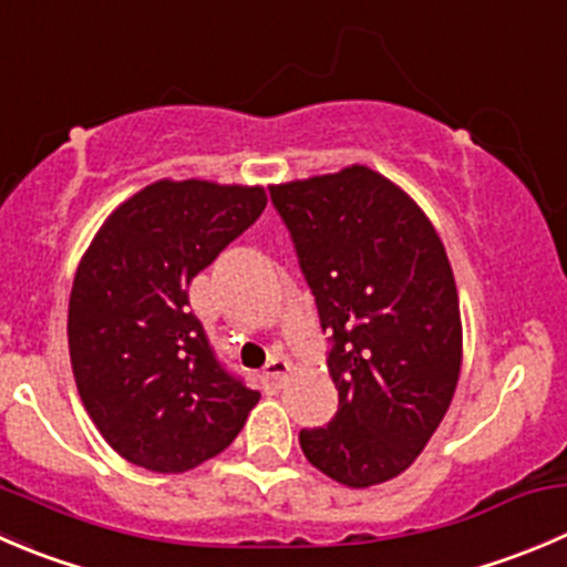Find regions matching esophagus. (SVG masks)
Here are the masks:
<instances>
[{
	"label": "esophagus",
	"instance_id": "34e87169",
	"mask_svg": "<svg viewBox=\"0 0 567 567\" xmlns=\"http://www.w3.org/2000/svg\"><path fill=\"white\" fill-rule=\"evenodd\" d=\"M290 373V362L282 360V357H274L271 362L266 365V371H262V384H266V390H279L285 384V379H288Z\"/></svg>",
	"mask_w": 567,
	"mask_h": 567
}]
</instances>
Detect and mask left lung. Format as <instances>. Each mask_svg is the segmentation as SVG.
I'll use <instances>...</instances> for the list:
<instances>
[{
  "label": "left lung",
  "instance_id": "left-lung-1",
  "mask_svg": "<svg viewBox=\"0 0 567 567\" xmlns=\"http://www.w3.org/2000/svg\"><path fill=\"white\" fill-rule=\"evenodd\" d=\"M316 296L338 412L301 430L310 465L346 487L404 474L441 426L463 365L452 262L430 216L373 168L271 185Z\"/></svg>",
  "mask_w": 567,
  "mask_h": 567
}]
</instances>
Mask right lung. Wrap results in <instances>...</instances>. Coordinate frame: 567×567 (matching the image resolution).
I'll list each match as a JSON object with an SVG mask.
<instances>
[{
	"label": "right lung",
	"instance_id": "1",
	"mask_svg": "<svg viewBox=\"0 0 567 567\" xmlns=\"http://www.w3.org/2000/svg\"><path fill=\"white\" fill-rule=\"evenodd\" d=\"M266 202L262 185L157 179L121 202L82 255L71 371L99 435L126 463L185 474L221 454L260 401L213 357L188 285Z\"/></svg>",
	"mask_w": 567,
	"mask_h": 567
}]
</instances>
